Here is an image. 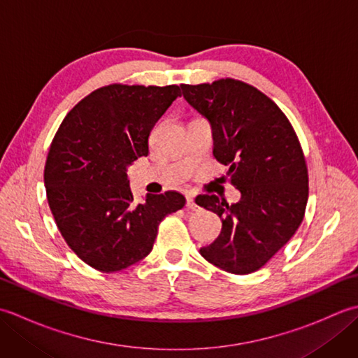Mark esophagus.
<instances>
[{"mask_svg": "<svg viewBox=\"0 0 358 358\" xmlns=\"http://www.w3.org/2000/svg\"><path fill=\"white\" fill-rule=\"evenodd\" d=\"M186 206L189 210H199V204L195 203L194 195H187L186 196Z\"/></svg>", "mask_w": 358, "mask_h": 358, "instance_id": "esophagus-1", "label": "esophagus"}]
</instances>
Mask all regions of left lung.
Here are the masks:
<instances>
[{
  "mask_svg": "<svg viewBox=\"0 0 358 358\" xmlns=\"http://www.w3.org/2000/svg\"><path fill=\"white\" fill-rule=\"evenodd\" d=\"M186 101L208 118L214 157L241 194L229 204L199 195V206L222 218V232L200 254L217 268L246 275L268 263L303 222L309 187L299 136L278 106L234 78L181 85Z\"/></svg>",
  "mask_w": 358,
  "mask_h": 358,
  "instance_id": "obj_1",
  "label": "left lung"
}]
</instances>
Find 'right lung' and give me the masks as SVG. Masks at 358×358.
<instances>
[{"instance_id": "obj_1", "label": "right lung", "mask_w": 358, "mask_h": 358, "mask_svg": "<svg viewBox=\"0 0 358 358\" xmlns=\"http://www.w3.org/2000/svg\"><path fill=\"white\" fill-rule=\"evenodd\" d=\"M180 87L109 85L75 106L53 136L44 186L55 223L90 268L117 272L149 255L162 220L185 206L175 191L134 201L127 167Z\"/></svg>"}]
</instances>
